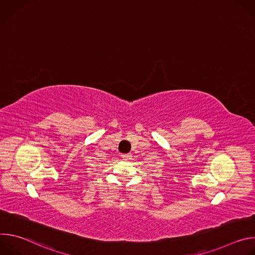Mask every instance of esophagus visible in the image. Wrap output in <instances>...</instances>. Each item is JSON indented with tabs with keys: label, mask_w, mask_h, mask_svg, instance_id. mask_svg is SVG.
<instances>
[{
	"label": "esophagus",
	"mask_w": 255,
	"mask_h": 255,
	"mask_svg": "<svg viewBox=\"0 0 255 255\" xmlns=\"http://www.w3.org/2000/svg\"><path fill=\"white\" fill-rule=\"evenodd\" d=\"M130 157H131V155H130V154H123V155H122V158H123L124 160H128V159H130Z\"/></svg>",
	"instance_id": "34e87169"
}]
</instances>
